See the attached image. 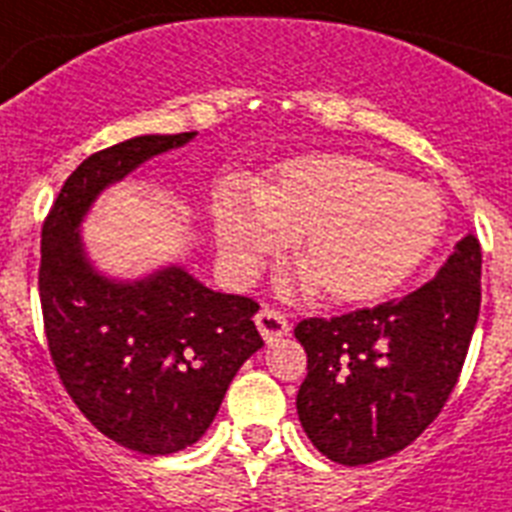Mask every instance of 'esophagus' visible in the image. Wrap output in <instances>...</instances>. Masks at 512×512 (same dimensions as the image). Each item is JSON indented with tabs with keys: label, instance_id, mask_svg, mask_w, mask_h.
<instances>
[{
	"label": "esophagus",
	"instance_id": "34e87169",
	"mask_svg": "<svg viewBox=\"0 0 512 512\" xmlns=\"http://www.w3.org/2000/svg\"><path fill=\"white\" fill-rule=\"evenodd\" d=\"M255 322H257V330H260V336L265 338V343L281 341V338L286 336L291 328L289 320H286V315H281L278 309H270V307L260 309L255 317Z\"/></svg>",
	"mask_w": 512,
	"mask_h": 512
}]
</instances>
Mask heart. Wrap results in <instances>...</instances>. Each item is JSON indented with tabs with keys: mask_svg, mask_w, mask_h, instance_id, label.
I'll return each mask as SVG.
<instances>
[{
	"mask_svg": "<svg viewBox=\"0 0 512 512\" xmlns=\"http://www.w3.org/2000/svg\"><path fill=\"white\" fill-rule=\"evenodd\" d=\"M216 239L226 268L252 276L299 236V260L333 304H369L432 255L445 226L432 187L367 158L320 153L283 163L255 195L218 197Z\"/></svg>",
	"mask_w": 512,
	"mask_h": 512,
	"instance_id": "b5f03b06",
	"label": "heart"
}]
</instances>
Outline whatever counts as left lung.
<instances>
[{"mask_svg":"<svg viewBox=\"0 0 512 512\" xmlns=\"http://www.w3.org/2000/svg\"><path fill=\"white\" fill-rule=\"evenodd\" d=\"M482 304L474 234L422 289L294 328L307 351L296 411L322 455L364 466L398 453L435 422L466 362Z\"/></svg>","mask_w":512,"mask_h":512,"instance_id":"8db88e82","label":"left lung"}]
</instances>
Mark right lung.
I'll list each match as a JSON object with an SVG mask.
<instances>
[{"instance_id": "obj_1", "label": "right lung", "mask_w": 512, "mask_h": 512, "mask_svg": "<svg viewBox=\"0 0 512 512\" xmlns=\"http://www.w3.org/2000/svg\"><path fill=\"white\" fill-rule=\"evenodd\" d=\"M192 137H132L88 156L41 229L38 294L59 380L98 432L143 455L179 453L200 440L239 367L263 349L255 299L210 291L176 265L114 281L85 255L77 229L93 200Z\"/></svg>"}]
</instances>
